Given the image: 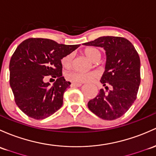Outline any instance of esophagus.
I'll return each instance as SVG.
<instances>
[{
	"mask_svg": "<svg viewBox=\"0 0 156 156\" xmlns=\"http://www.w3.org/2000/svg\"><path fill=\"white\" fill-rule=\"evenodd\" d=\"M82 84H80V83H71V88H74V87H80Z\"/></svg>",
	"mask_w": 156,
	"mask_h": 156,
	"instance_id": "obj_1",
	"label": "esophagus"
}]
</instances>
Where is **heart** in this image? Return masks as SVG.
<instances>
[{"mask_svg": "<svg viewBox=\"0 0 156 156\" xmlns=\"http://www.w3.org/2000/svg\"><path fill=\"white\" fill-rule=\"evenodd\" d=\"M85 54L91 61H94L98 56H100V51L97 48H87L85 51ZM72 58L73 55L71 53L66 55L61 59V64L65 68H70L72 65ZM98 76L94 72H88V73H82V72L72 71L66 74V79L68 81L73 83H90L92 80Z\"/></svg>", "mask_w": 156, "mask_h": 156, "instance_id": "b5f03b06", "label": "heart"}]
</instances>
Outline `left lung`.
Here are the masks:
<instances>
[{
	"label": "left lung",
	"mask_w": 156,
	"mask_h": 156,
	"mask_svg": "<svg viewBox=\"0 0 156 156\" xmlns=\"http://www.w3.org/2000/svg\"><path fill=\"white\" fill-rule=\"evenodd\" d=\"M86 46L103 48L106 62L101 82L106 90L88 103L94 115L103 120L119 118L129 110L136 100L140 83V62L138 52L129 40L115 36H102L84 43Z\"/></svg>",
	"instance_id": "left-lung-1"
}]
</instances>
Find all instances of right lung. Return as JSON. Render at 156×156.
<instances>
[{"mask_svg": "<svg viewBox=\"0 0 156 156\" xmlns=\"http://www.w3.org/2000/svg\"><path fill=\"white\" fill-rule=\"evenodd\" d=\"M80 44H58L48 38H28L18 46L9 62V84L18 108L36 120L47 118L63 104L71 85L62 76L61 59ZM46 76L56 78L52 87Z\"/></svg>", "mask_w": 156, "mask_h": 156, "instance_id": "1", "label": "right lung"}]
</instances>
